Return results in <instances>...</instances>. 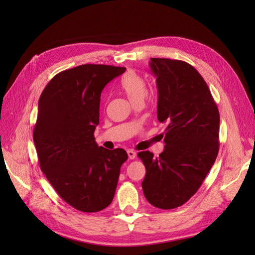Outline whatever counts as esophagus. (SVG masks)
Masks as SVG:
<instances>
[{
	"label": "esophagus",
	"instance_id": "esophagus-1",
	"mask_svg": "<svg viewBox=\"0 0 255 255\" xmlns=\"http://www.w3.org/2000/svg\"><path fill=\"white\" fill-rule=\"evenodd\" d=\"M128 155L129 159H134L136 157V152L133 150H128Z\"/></svg>",
	"mask_w": 255,
	"mask_h": 255
}]
</instances>
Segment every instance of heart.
<instances>
[{"instance_id": "obj_1", "label": "heart", "mask_w": 255, "mask_h": 255, "mask_svg": "<svg viewBox=\"0 0 255 255\" xmlns=\"http://www.w3.org/2000/svg\"><path fill=\"white\" fill-rule=\"evenodd\" d=\"M120 89L133 105L137 102H143L148 92L144 78L135 71H128L122 76L120 80Z\"/></svg>"}]
</instances>
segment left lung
<instances>
[{
    "label": "left lung",
    "instance_id": "8db88e82",
    "mask_svg": "<svg viewBox=\"0 0 255 255\" xmlns=\"http://www.w3.org/2000/svg\"><path fill=\"white\" fill-rule=\"evenodd\" d=\"M158 91L157 119L166 123L158 157L138 153L145 167L142 190L161 210L186 203L201 186L219 151V111L207 84L182 60L151 58ZM164 136V135H163Z\"/></svg>",
    "mask_w": 255,
    "mask_h": 255
}]
</instances>
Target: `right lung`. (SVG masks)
<instances>
[{
	"instance_id": "add662e5",
	"label": "right lung",
	"mask_w": 255,
	"mask_h": 255,
	"mask_svg": "<svg viewBox=\"0 0 255 255\" xmlns=\"http://www.w3.org/2000/svg\"><path fill=\"white\" fill-rule=\"evenodd\" d=\"M125 71L91 64L68 69L48 83L38 102L33 138L40 169L58 196L81 212L112 203L128 159L126 150L99 146L94 136L101 92Z\"/></svg>"
}]
</instances>
